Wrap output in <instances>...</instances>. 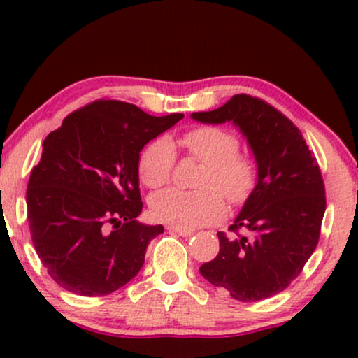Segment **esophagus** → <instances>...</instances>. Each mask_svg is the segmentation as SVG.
Segmentation results:
<instances>
[{
	"label": "esophagus",
	"instance_id": "esophagus-1",
	"mask_svg": "<svg viewBox=\"0 0 358 358\" xmlns=\"http://www.w3.org/2000/svg\"><path fill=\"white\" fill-rule=\"evenodd\" d=\"M168 231L171 234H176V236H182V237H192L193 231H187V229H180L175 227V225H168Z\"/></svg>",
	"mask_w": 358,
	"mask_h": 358
}]
</instances>
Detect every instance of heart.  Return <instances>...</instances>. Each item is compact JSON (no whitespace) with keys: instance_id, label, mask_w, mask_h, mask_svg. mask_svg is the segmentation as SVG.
<instances>
[{"instance_id":"heart-1","label":"heart","mask_w":358,"mask_h":358,"mask_svg":"<svg viewBox=\"0 0 358 358\" xmlns=\"http://www.w3.org/2000/svg\"><path fill=\"white\" fill-rule=\"evenodd\" d=\"M187 153L205 163L200 192L168 188L151 199V212L158 220L180 229H199L225 215V199L234 205L248 200L256 185V165L239 153V139L222 127L200 126L187 131L180 139ZM175 165V148L166 138L150 143L138 162L141 182L159 188L170 182Z\"/></svg>"}]
</instances>
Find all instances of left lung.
Returning a JSON list of instances; mask_svg holds the SVG:
<instances>
[{
	"label": "left lung",
	"mask_w": 358,
	"mask_h": 358,
	"mask_svg": "<svg viewBox=\"0 0 358 358\" xmlns=\"http://www.w3.org/2000/svg\"><path fill=\"white\" fill-rule=\"evenodd\" d=\"M192 117L239 127L257 166L256 187L229 227L234 234H217L219 254L200 274L239 301L274 296L298 278L318 244L327 208L318 163L301 131L257 97L237 94L222 108Z\"/></svg>",
	"instance_id": "left-lung-1"
}]
</instances>
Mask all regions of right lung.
I'll return each instance as SVG.
<instances>
[{"label": "right lung", "mask_w": 358, "mask_h": 358, "mask_svg": "<svg viewBox=\"0 0 358 358\" xmlns=\"http://www.w3.org/2000/svg\"><path fill=\"white\" fill-rule=\"evenodd\" d=\"M183 114L150 116L97 101L69 114L43 141L27 188L31 241L53 281L80 296H106L145 264L163 225L139 224V153Z\"/></svg>", "instance_id": "1"}]
</instances>
